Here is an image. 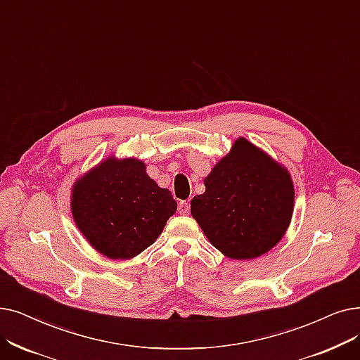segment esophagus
I'll list each match as a JSON object with an SVG mask.
<instances>
[{
    "mask_svg": "<svg viewBox=\"0 0 360 360\" xmlns=\"http://www.w3.org/2000/svg\"><path fill=\"white\" fill-rule=\"evenodd\" d=\"M178 212H179L181 214H188V213H190V205H188V201H181L179 205H178Z\"/></svg>",
    "mask_w": 360,
    "mask_h": 360,
    "instance_id": "esophagus-1",
    "label": "esophagus"
}]
</instances>
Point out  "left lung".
<instances>
[{
	"mask_svg": "<svg viewBox=\"0 0 360 360\" xmlns=\"http://www.w3.org/2000/svg\"><path fill=\"white\" fill-rule=\"evenodd\" d=\"M205 186L191 200V214L226 257H259L283 238L294 206L291 178L247 139H237Z\"/></svg>",
	"mask_w": 360,
	"mask_h": 360,
	"instance_id": "left-lung-1",
	"label": "left lung"
}]
</instances>
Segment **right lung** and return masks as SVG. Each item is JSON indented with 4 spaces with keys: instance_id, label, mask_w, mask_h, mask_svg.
<instances>
[{
    "instance_id": "obj_1",
    "label": "right lung",
    "mask_w": 360,
    "mask_h": 360,
    "mask_svg": "<svg viewBox=\"0 0 360 360\" xmlns=\"http://www.w3.org/2000/svg\"><path fill=\"white\" fill-rule=\"evenodd\" d=\"M176 212L136 159H107L73 186L72 213L91 245L110 259H131L150 247Z\"/></svg>"
}]
</instances>
